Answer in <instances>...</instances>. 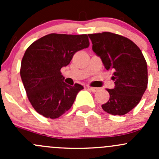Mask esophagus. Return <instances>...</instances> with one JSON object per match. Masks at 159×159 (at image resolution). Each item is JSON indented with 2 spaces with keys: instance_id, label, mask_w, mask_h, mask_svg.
<instances>
[{
  "instance_id": "34e87169",
  "label": "esophagus",
  "mask_w": 159,
  "mask_h": 159,
  "mask_svg": "<svg viewBox=\"0 0 159 159\" xmlns=\"http://www.w3.org/2000/svg\"><path fill=\"white\" fill-rule=\"evenodd\" d=\"M87 89L89 90V91H92V92H95V91H98V89H96V88H92V87H89V86H88Z\"/></svg>"
}]
</instances>
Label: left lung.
I'll return each instance as SVG.
<instances>
[{"instance_id": "obj_1", "label": "left lung", "mask_w": 159, "mask_h": 159, "mask_svg": "<svg viewBox=\"0 0 159 159\" xmlns=\"http://www.w3.org/2000/svg\"><path fill=\"white\" fill-rule=\"evenodd\" d=\"M89 37L105 68L114 70L115 87L107 89L110 98L102 108L110 115H125L139 103L148 85L147 63L142 51L129 38L111 32Z\"/></svg>"}]
</instances>
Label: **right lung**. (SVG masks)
Returning a JSON list of instances; mask_svg holds the SVG:
<instances>
[{"label":"right lung","mask_w":159,"mask_h":159,"mask_svg":"<svg viewBox=\"0 0 159 159\" xmlns=\"http://www.w3.org/2000/svg\"><path fill=\"white\" fill-rule=\"evenodd\" d=\"M87 34H50L32 43L20 65V78L30 104L45 118H57L71 108L82 85H68L61 73L77 51L87 48Z\"/></svg>","instance_id":"add662e5"}]
</instances>
